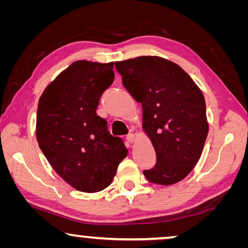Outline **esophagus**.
Returning a JSON list of instances; mask_svg holds the SVG:
<instances>
[{
  "label": "esophagus",
  "mask_w": 248,
  "mask_h": 248,
  "mask_svg": "<svg viewBox=\"0 0 248 248\" xmlns=\"http://www.w3.org/2000/svg\"><path fill=\"white\" fill-rule=\"evenodd\" d=\"M125 139H127V141L129 142V143H133V142L136 141V136H134L133 133H130V134H128Z\"/></svg>",
  "instance_id": "1"
}]
</instances>
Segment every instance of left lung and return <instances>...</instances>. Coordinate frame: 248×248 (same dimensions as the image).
Wrapping results in <instances>:
<instances>
[{"mask_svg": "<svg viewBox=\"0 0 248 248\" xmlns=\"http://www.w3.org/2000/svg\"><path fill=\"white\" fill-rule=\"evenodd\" d=\"M115 66L125 90L142 104V130L156 153V163L144 176L163 186L180 182L198 163L208 136L202 92L164 58L142 56L116 61Z\"/></svg>", "mask_w": 248, "mask_h": 248, "instance_id": "8db88e82", "label": "left lung"}]
</instances>
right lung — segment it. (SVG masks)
Listing matches in <instances>:
<instances>
[{
  "mask_svg": "<svg viewBox=\"0 0 248 248\" xmlns=\"http://www.w3.org/2000/svg\"><path fill=\"white\" fill-rule=\"evenodd\" d=\"M114 62H73L48 84L38 103L36 137L50 165L74 189L97 192L114 179L127 156L123 140L96 114L114 82Z\"/></svg>",
  "mask_w": 248,
  "mask_h": 248,
  "instance_id": "obj_1",
  "label": "right lung"
}]
</instances>
